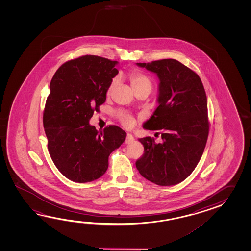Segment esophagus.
I'll return each mask as SVG.
<instances>
[{
  "label": "esophagus",
  "instance_id": "1",
  "mask_svg": "<svg viewBox=\"0 0 251 251\" xmlns=\"http://www.w3.org/2000/svg\"><path fill=\"white\" fill-rule=\"evenodd\" d=\"M133 142H134V138H133V135L127 133V135H126V144H133Z\"/></svg>",
  "mask_w": 251,
  "mask_h": 251
}]
</instances>
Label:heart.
Here are the masks:
<instances>
[{
  "label": "heart",
  "mask_w": 251,
  "mask_h": 251,
  "mask_svg": "<svg viewBox=\"0 0 251 251\" xmlns=\"http://www.w3.org/2000/svg\"><path fill=\"white\" fill-rule=\"evenodd\" d=\"M130 80H131V85H132L133 90L137 89V88H142V87H149L151 89V80L147 76L142 75L140 73L132 74V75L130 76ZM115 83H116V80H114L112 83L110 84L109 91L112 90L113 87L115 86ZM118 117L120 118V120L123 123L124 126H132L133 123H134L133 118L131 116L125 114V113H118Z\"/></svg>",
  "instance_id": "1"
}]
</instances>
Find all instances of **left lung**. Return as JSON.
Segmentation results:
<instances>
[{
	"label": "left lung",
	"instance_id": "left-lung-1",
	"mask_svg": "<svg viewBox=\"0 0 251 251\" xmlns=\"http://www.w3.org/2000/svg\"><path fill=\"white\" fill-rule=\"evenodd\" d=\"M136 65L159 79V106L143 127L159 131L162 142L139 138L144 153L135 165L149 181L174 186L192 173L203 155L209 133L206 94L199 76L175 59Z\"/></svg>",
	"mask_w": 251,
	"mask_h": 251
}]
</instances>
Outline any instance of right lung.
<instances>
[{
	"instance_id": "1",
	"label": "right lung",
	"mask_w": 251,
	"mask_h": 251,
	"mask_svg": "<svg viewBox=\"0 0 251 251\" xmlns=\"http://www.w3.org/2000/svg\"><path fill=\"white\" fill-rule=\"evenodd\" d=\"M118 64L84 55L63 64L50 82L43 116L48 151L59 171L72 181L86 183L103 176L108 156L126 137L117 126L97 131L90 124L106 101Z\"/></svg>"
}]
</instances>
